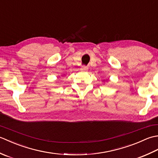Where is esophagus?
I'll return each instance as SVG.
<instances>
[{"instance_id": "34e87169", "label": "esophagus", "mask_w": 158, "mask_h": 158, "mask_svg": "<svg viewBox=\"0 0 158 158\" xmlns=\"http://www.w3.org/2000/svg\"><path fill=\"white\" fill-rule=\"evenodd\" d=\"M81 70L82 72H86L88 70V67L86 66H83L81 68Z\"/></svg>"}]
</instances>
